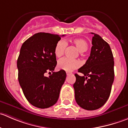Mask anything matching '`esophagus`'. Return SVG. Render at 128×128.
<instances>
[{"label":"esophagus","instance_id":"obj_1","mask_svg":"<svg viewBox=\"0 0 128 128\" xmlns=\"http://www.w3.org/2000/svg\"><path fill=\"white\" fill-rule=\"evenodd\" d=\"M66 74H67V76H69V75H70V74H72V73L71 72H66Z\"/></svg>","mask_w":128,"mask_h":128}]
</instances>
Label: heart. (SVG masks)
Segmentation results:
<instances>
[{
  "label": "heart",
  "mask_w": 128,
  "mask_h": 128,
  "mask_svg": "<svg viewBox=\"0 0 128 128\" xmlns=\"http://www.w3.org/2000/svg\"><path fill=\"white\" fill-rule=\"evenodd\" d=\"M71 42L76 46L79 52H85L88 49V44L87 41L81 38H76L71 40ZM66 41L60 40L56 43L54 47V52L57 58H60L64 53L67 46ZM80 63L76 59H70L68 58H62L58 62V69L65 70L66 72H70L74 69L78 68Z\"/></svg>",
  "instance_id": "obj_1"
}]
</instances>
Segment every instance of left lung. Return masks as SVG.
Instances as JSON below:
<instances>
[{
  "instance_id": "obj_1",
  "label": "left lung",
  "mask_w": 128,
  "mask_h": 128,
  "mask_svg": "<svg viewBox=\"0 0 128 128\" xmlns=\"http://www.w3.org/2000/svg\"><path fill=\"white\" fill-rule=\"evenodd\" d=\"M93 46L86 64L78 72L84 76L75 74L74 84L77 104L87 110L101 108L108 100L114 81V59L108 42L95 33Z\"/></svg>"
}]
</instances>
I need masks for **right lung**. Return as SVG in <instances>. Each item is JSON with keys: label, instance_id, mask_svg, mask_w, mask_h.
I'll list each match as a JSON object with an SVG mask.
<instances>
[{"label": "right lung", "instance_id": "obj_1", "mask_svg": "<svg viewBox=\"0 0 128 128\" xmlns=\"http://www.w3.org/2000/svg\"><path fill=\"white\" fill-rule=\"evenodd\" d=\"M60 38L58 34L36 33L20 49L17 59L19 84L27 100L37 108H47L56 104L66 80L64 70L53 72L57 64L54 50ZM49 71L53 74L46 77L45 73Z\"/></svg>", "mask_w": 128, "mask_h": 128}]
</instances>
